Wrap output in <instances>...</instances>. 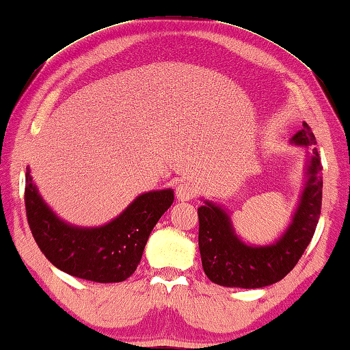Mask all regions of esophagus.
<instances>
[{
  "mask_svg": "<svg viewBox=\"0 0 350 350\" xmlns=\"http://www.w3.org/2000/svg\"><path fill=\"white\" fill-rule=\"evenodd\" d=\"M176 196L180 202H188L197 196V188L189 182H180L176 188Z\"/></svg>",
  "mask_w": 350,
  "mask_h": 350,
  "instance_id": "esophagus-1",
  "label": "esophagus"
}]
</instances>
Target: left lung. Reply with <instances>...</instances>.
<instances>
[{"label": "left lung", "mask_w": 350, "mask_h": 350, "mask_svg": "<svg viewBox=\"0 0 350 350\" xmlns=\"http://www.w3.org/2000/svg\"><path fill=\"white\" fill-rule=\"evenodd\" d=\"M292 144L312 147L317 144L310 126L291 139ZM323 165L317 148L310 150L308 180L291 225L275 243L250 246L234 232L230 215L213 202L197 209L199 214V250L202 266L213 283L226 288L256 289L280 282L294 269L314 237L321 213Z\"/></svg>", "instance_id": "left-lung-1"}]
</instances>
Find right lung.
I'll return each instance as SVG.
<instances>
[{
  "instance_id": "right-lung-1",
  "label": "right lung",
  "mask_w": 350,
  "mask_h": 350,
  "mask_svg": "<svg viewBox=\"0 0 350 350\" xmlns=\"http://www.w3.org/2000/svg\"><path fill=\"white\" fill-rule=\"evenodd\" d=\"M173 200V189L150 191L136 197L110 224L72 226L44 203L29 168L25 173V214L36 245L56 268L90 282L126 280L136 271L151 231Z\"/></svg>"
}]
</instances>
